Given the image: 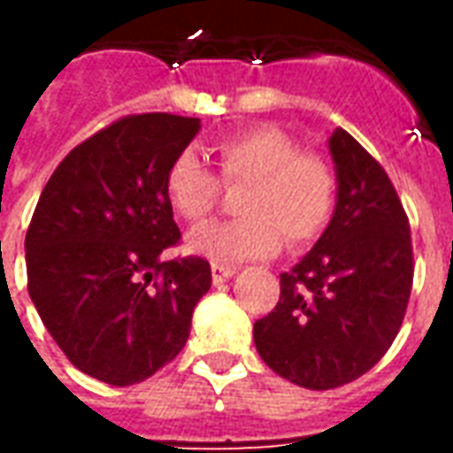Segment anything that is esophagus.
Returning a JSON list of instances; mask_svg holds the SVG:
<instances>
[{"label": "esophagus", "instance_id": "obj_1", "mask_svg": "<svg viewBox=\"0 0 453 453\" xmlns=\"http://www.w3.org/2000/svg\"><path fill=\"white\" fill-rule=\"evenodd\" d=\"M237 266H230V265H213L211 266V274H213V281L220 284V281H226L230 276H235Z\"/></svg>", "mask_w": 453, "mask_h": 453}]
</instances>
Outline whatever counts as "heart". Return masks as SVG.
Masks as SVG:
<instances>
[{"mask_svg":"<svg viewBox=\"0 0 453 453\" xmlns=\"http://www.w3.org/2000/svg\"><path fill=\"white\" fill-rule=\"evenodd\" d=\"M220 181L247 184L237 211L242 218L211 223L191 233L188 252L213 265H235L279 252L281 242L303 247L323 233L334 211L337 179L318 152L298 150L286 133L269 126L237 130L216 145ZM165 191L188 223H203L218 203L220 184L191 152L169 165Z\"/></svg>","mask_w":453,"mask_h":453,"instance_id":"heart-1","label":"heart"}]
</instances>
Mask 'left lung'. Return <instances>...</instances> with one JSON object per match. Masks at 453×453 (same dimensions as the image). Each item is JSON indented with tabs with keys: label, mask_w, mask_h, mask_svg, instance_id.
<instances>
[{
	"label": "left lung",
	"mask_w": 453,
	"mask_h": 453,
	"mask_svg": "<svg viewBox=\"0 0 453 453\" xmlns=\"http://www.w3.org/2000/svg\"><path fill=\"white\" fill-rule=\"evenodd\" d=\"M337 206L308 255L281 274V296L255 323L259 357L281 379L330 390L359 379L395 340L412 288L405 208L386 169L337 128Z\"/></svg>",
	"instance_id": "8db88e82"
}]
</instances>
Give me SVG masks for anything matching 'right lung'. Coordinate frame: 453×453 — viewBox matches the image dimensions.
<instances>
[{
  "instance_id": "right-lung-1",
  "label": "right lung",
  "mask_w": 453,
  "mask_h": 453,
  "mask_svg": "<svg viewBox=\"0 0 453 453\" xmlns=\"http://www.w3.org/2000/svg\"><path fill=\"white\" fill-rule=\"evenodd\" d=\"M198 119L133 113L80 142L48 179L26 233L28 296L73 366L133 386L184 349L211 288L201 257L179 245L165 191L169 165Z\"/></svg>"
}]
</instances>
